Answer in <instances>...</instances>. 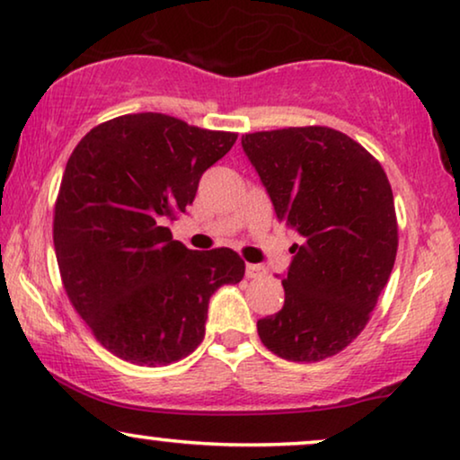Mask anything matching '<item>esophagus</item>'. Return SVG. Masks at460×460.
<instances>
[{
	"instance_id": "esophagus-1",
	"label": "esophagus",
	"mask_w": 460,
	"mask_h": 460,
	"mask_svg": "<svg viewBox=\"0 0 460 460\" xmlns=\"http://www.w3.org/2000/svg\"><path fill=\"white\" fill-rule=\"evenodd\" d=\"M264 275H267V269L262 264H245V277L248 279H261Z\"/></svg>"
}]
</instances>
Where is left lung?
Returning <instances> with one entry per match:
<instances>
[{
	"label": "left lung",
	"instance_id": "obj_1",
	"mask_svg": "<svg viewBox=\"0 0 460 460\" xmlns=\"http://www.w3.org/2000/svg\"><path fill=\"white\" fill-rule=\"evenodd\" d=\"M242 146L277 218L302 237L289 248L283 308L258 321V335L286 360H325L357 340L390 279L398 250L390 181L358 141L329 127L245 133Z\"/></svg>",
	"mask_w": 460,
	"mask_h": 460
}]
</instances>
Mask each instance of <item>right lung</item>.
Wrapping results in <instances>:
<instances>
[{"mask_svg": "<svg viewBox=\"0 0 460 460\" xmlns=\"http://www.w3.org/2000/svg\"><path fill=\"white\" fill-rule=\"evenodd\" d=\"M235 139L141 112L93 127L70 154L54 208L58 267L70 304L114 357L141 367L185 358L204 340L210 296L243 279L237 252L190 250L164 227Z\"/></svg>", "mask_w": 460, "mask_h": 460, "instance_id": "1", "label": "right lung"}]
</instances>
